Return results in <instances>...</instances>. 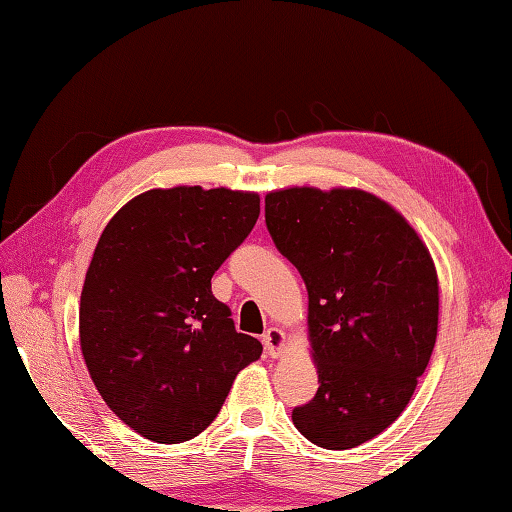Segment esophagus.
Segmentation results:
<instances>
[{"mask_svg":"<svg viewBox=\"0 0 512 512\" xmlns=\"http://www.w3.org/2000/svg\"><path fill=\"white\" fill-rule=\"evenodd\" d=\"M262 343H264V348L268 352V357L275 359V357H280V354H282L284 343H287V336H284L282 329L268 327L264 336H262Z\"/></svg>","mask_w":512,"mask_h":512,"instance_id":"34e87169","label":"esophagus"}]
</instances>
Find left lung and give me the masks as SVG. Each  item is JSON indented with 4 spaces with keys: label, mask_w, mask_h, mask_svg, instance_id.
<instances>
[{
    "label": "left lung",
    "mask_w": 512,
    "mask_h": 512,
    "mask_svg": "<svg viewBox=\"0 0 512 512\" xmlns=\"http://www.w3.org/2000/svg\"><path fill=\"white\" fill-rule=\"evenodd\" d=\"M266 228L309 293L314 400L291 413L325 449H350L400 418L438 334V275L400 212L361 189L266 196Z\"/></svg>",
    "instance_id": "left-lung-1"
}]
</instances>
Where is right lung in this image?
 <instances>
[{"label": "right lung", "instance_id": "add662e5", "mask_svg": "<svg viewBox=\"0 0 512 512\" xmlns=\"http://www.w3.org/2000/svg\"><path fill=\"white\" fill-rule=\"evenodd\" d=\"M257 216V194L173 187L135 196L103 230L81 293V350L103 402L140 436H198L262 354L212 296V275Z\"/></svg>", "mask_w": 512, "mask_h": 512}]
</instances>
